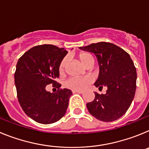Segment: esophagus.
<instances>
[{"mask_svg": "<svg viewBox=\"0 0 149 149\" xmlns=\"http://www.w3.org/2000/svg\"><path fill=\"white\" fill-rule=\"evenodd\" d=\"M72 93H81V94H82L84 92H83V91H79V90H73L72 91Z\"/></svg>", "mask_w": 149, "mask_h": 149, "instance_id": "obj_1", "label": "esophagus"}]
</instances>
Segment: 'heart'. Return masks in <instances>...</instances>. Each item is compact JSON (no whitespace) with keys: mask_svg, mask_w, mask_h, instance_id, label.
<instances>
[{"mask_svg":"<svg viewBox=\"0 0 149 149\" xmlns=\"http://www.w3.org/2000/svg\"><path fill=\"white\" fill-rule=\"evenodd\" d=\"M78 58L79 60H81L83 65L86 68H92L94 65V56L89 52H81L78 54ZM67 61H68V59L66 57H64L60 61L58 67V71L60 74L63 73L64 71H65ZM91 81H92V79H91V77H88V76L81 77H72V78L68 79V81H66L65 86L68 89H73V90L82 91L87 88Z\"/></svg>","mask_w":149,"mask_h":149,"instance_id":"1","label":"heart"}]
</instances>
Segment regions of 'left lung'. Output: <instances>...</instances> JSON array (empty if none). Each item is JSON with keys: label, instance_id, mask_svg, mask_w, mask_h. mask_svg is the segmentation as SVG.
Wrapping results in <instances>:
<instances>
[{"label": "left lung", "instance_id": "left-lung-1", "mask_svg": "<svg viewBox=\"0 0 149 149\" xmlns=\"http://www.w3.org/2000/svg\"><path fill=\"white\" fill-rule=\"evenodd\" d=\"M79 48L97 57L99 75L95 86L107 87L106 94L95 93L94 100L86 104L88 110L102 122L119 119L130 107L136 92V71L131 56L119 46L105 42Z\"/></svg>", "mask_w": 149, "mask_h": 149}]
</instances>
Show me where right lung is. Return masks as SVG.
<instances>
[{
	"label": "right lung",
	"mask_w": 149,
	"mask_h": 149,
	"mask_svg": "<svg viewBox=\"0 0 149 149\" xmlns=\"http://www.w3.org/2000/svg\"><path fill=\"white\" fill-rule=\"evenodd\" d=\"M68 51L53 45L35 46L21 56L16 65L15 84L18 102L30 118L41 124H51L65 114L72 95L68 89H60L56 81L60 61ZM53 84L55 93L46 90Z\"/></svg>",
	"instance_id": "right-lung-1"
}]
</instances>
